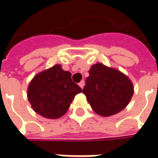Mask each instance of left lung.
Returning <instances> with one entry per match:
<instances>
[{"label": "left lung", "instance_id": "left-lung-1", "mask_svg": "<svg viewBox=\"0 0 158 158\" xmlns=\"http://www.w3.org/2000/svg\"><path fill=\"white\" fill-rule=\"evenodd\" d=\"M76 83L71 73L55 65L32 79L28 99L33 109L42 117L59 118L67 113L76 95L82 92Z\"/></svg>", "mask_w": 158, "mask_h": 158}]
</instances>
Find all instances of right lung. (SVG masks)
<instances>
[{
	"mask_svg": "<svg viewBox=\"0 0 158 158\" xmlns=\"http://www.w3.org/2000/svg\"><path fill=\"white\" fill-rule=\"evenodd\" d=\"M89 73L83 93L95 113L107 117L125 108L134 93L129 79L118 72L110 73L100 64L93 65Z\"/></svg>",
	"mask_w": 158,
	"mask_h": 158,
	"instance_id": "1",
	"label": "right lung"
}]
</instances>
